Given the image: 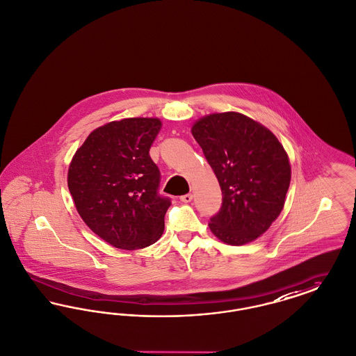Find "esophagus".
Masks as SVG:
<instances>
[{
    "mask_svg": "<svg viewBox=\"0 0 356 356\" xmlns=\"http://www.w3.org/2000/svg\"><path fill=\"white\" fill-rule=\"evenodd\" d=\"M179 200L184 202V203H188V202H191V200H193V195H191V194H185V195H182Z\"/></svg>",
    "mask_w": 356,
    "mask_h": 356,
    "instance_id": "1",
    "label": "esophagus"
}]
</instances>
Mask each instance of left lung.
Masks as SVG:
<instances>
[{"instance_id": "1", "label": "left lung", "mask_w": 356, "mask_h": 356, "mask_svg": "<svg viewBox=\"0 0 356 356\" xmlns=\"http://www.w3.org/2000/svg\"><path fill=\"white\" fill-rule=\"evenodd\" d=\"M191 133L222 190L209 227L227 245H245L278 218L291 179L289 156L264 126L239 113L201 118Z\"/></svg>"}]
</instances>
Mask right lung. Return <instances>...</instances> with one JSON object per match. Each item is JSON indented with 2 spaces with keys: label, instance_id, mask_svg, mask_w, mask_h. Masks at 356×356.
I'll return each instance as SVG.
<instances>
[{
  "label": "right lung",
  "instance_id": "obj_1",
  "mask_svg": "<svg viewBox=\"0 0 356 356\" xmlns=\"http://www.w3.org/2000/svg\"><path fill=\"white\" fill-rule=\"evenodd\" d=\"M156 118H126L95 129L72 159L67 186L78 214L111 246L153 245L171 200L159 194L161 171L149 154Z\"/></svg>",
  "mask_w": 356,
  "mask_h": 356
}]
</instances>
